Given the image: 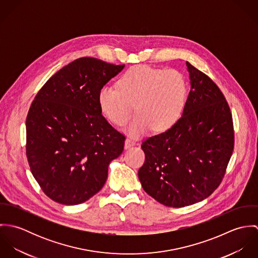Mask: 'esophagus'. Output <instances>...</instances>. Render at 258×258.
Returning a JSON list of instances; mask_svg holds the SVG:
<instances>
[{"label": "esophagus", "instance_id": "34e87169", "mask_svg": "<svg viewBox=\"0 0 258 258\" xmlns=\"http://www.w3.org/2000/svg\"><path fill=\"white\" fill-rule=\"evenodd\" d=\"M134 141L132 140V139H130V138H127L126 140H125V144H124V147L125 149H129V148L132 147V146H134Z\"/></svg>", "mask_w": 258, "mask_h": 258}]
</instances>
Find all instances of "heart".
<instances>
[{
  "mask_svg": "<svg viewBox=\"0 0 258 258\" xmlns=\"http://www.w3.org/2000/svg\"><path fill=\"white\" fill-rule=\"evenodd\" d=\"M118 88L102 86L97 95L99 109L116 126H123L135 105V119L127 131L134 137L144 136L153 129L165 132L182 117L187 99V82L177 70L137 66L118 80Z\"/></svg>",
  "mask_w": 258,
  "mask_h": 258,
  "instance_id": "heart-1",
  "label": "heart"
}]
</instances>
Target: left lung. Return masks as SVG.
<instances>
[{
	"mask_svg": "<svg viewBox=\"0 0 258 258\" xmlns=\"http://www.w3.org/2000/svg\"><path fill=\"white\" fill-rule=\"evenodd\" d=\"M185 64L190 90L184 113L171 129L142 143L146 158L138 172L148 195L173 208L194 205L213 194L234 142L231 113L220 88Z\"/></svg>",
	"mask_w": 258,
	"mask_h": 258,
	"instance_id": "obj_1",
	"label": "left lung"
}]
</instances>
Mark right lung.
I'll return each instance as SVG.
<instances>
[{
	"mask_svg": "<svg viewBox=\"0 0 258 258\" xmlns=\"http://www.w3.org/2000/svg\"><path fill=\"white\" fill-rule=\"evenodd\" d=\"M93 57L75 59L37 92L27 116V157L34 178L52 201L79 205L105 184L125 137L102 116L99 89L122 72Z\"/></svg>",
	"mask_w": 258,
	"mask_h": 258,
	"instance_id": "add662e5",
	"label": "right lung"
}]
</instances>
